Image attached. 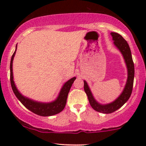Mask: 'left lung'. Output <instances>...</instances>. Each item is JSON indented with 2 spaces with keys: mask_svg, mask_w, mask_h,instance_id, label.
<instances>
[{
  "mask_svg": "<svg viewBox=\"0 0 146 146\" xmlns=\"http://www.w3.org/2000/svg\"><path fill=\"white\" fill-rule=\"evenodd\" d=\"M110 35L113 37V40L114 41L113 43L115 46L118 48L119 51L121 52L122 56H123L125 65H126L127 70H128V78H127L126 84H125L123 91L115 101L111 103L106 104H102L96 101V100L92 94L91 90H90L88 84L85 80H84V88L85 93L88 96V101H89L91 107L96 111L106 114L112 113L116 111L128 101L132 93L134 77H135V67H134L131 51H130L128 42L119 33L111 32Z\"/></svg>",
  "mask_w": 146,
  "mask_h": 146,
  "instance_id": "1",
  "label": "left lung"
}]
</instances>
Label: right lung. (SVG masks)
Listing matches in <instances>:
<instances>
[{
    "mask_svg": "<svg viewBox=\"0 0 146 146\" xmlns=\"http://www.w3.org/2000/svg\"><path fill=\"white\" fill-rule=\"evenodd\" d=\"M16 49H17V44L16 46V50H15L14 54L11 56V62H10V81H11V88H12L13 91H14V94L16 96V98H18V100L28 110H29L30 111H31L33 113L36 114V115H40V116H52V115H56V114L62 111L64 108L65 106H66L68 92L71 89L72 84L74 82L76 78L74 77V78L70 79L66 82L64 84L61 90H60L58 98L54 101L46 103V102H37L35 101V100H31V99L27 98V97L24 96V95H23L20 93L19 90L16 88V86L14 81L12 66L13 60H14V58L15 54H16Z\"/></svg>",
    "mask_w": 146,
    "mask_h": 146,
    "instance_id": "obj_1",
    "label": "right lung"
}]
</instances>
